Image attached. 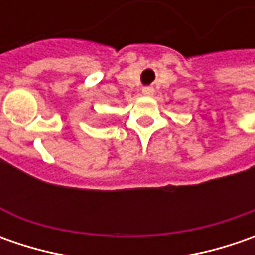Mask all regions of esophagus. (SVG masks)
Returning a JSON list of instances; mask_svg holds the SVG:
<instances>
[{
  "instance_id": "obj_1",
  "label": "esophagus",
  "mask_w": 255,
  "mask_h": 255,
  "mask_svg": "<svg viewBox=\"0 0 255 255\" xmlns=\"http://www.w3.org/2000/svg\"><path fill=\"white\" fill-rule=\"evenodd\" d=\"M142 93L144 96H152L153 93H154V89H153L152 86H144L142 89Z\"/></svg>"
}]
</instances>
